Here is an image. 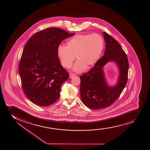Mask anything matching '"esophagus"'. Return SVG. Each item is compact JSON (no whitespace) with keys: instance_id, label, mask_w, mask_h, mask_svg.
Here are the masks:
<instances>
[{"instance_id":"34e87169","label":"esophagus","mask_w":150,"mask_h":150,"mask_svg":"<svg viewBox=\"0 0 150 150\" xmlns=\"http://www.w3.org/2000/svg\"><path fill=\"white\" fill-rule=\"evenodd\" d=\"M76 76V75L74 74H69V78H71V79L74 78V77H75Z\"/></svg>"}]
</instances>
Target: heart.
Segmentation results:
<instances>
[{"label": "heart", "mask_w": 150, "mask_h": 150, "mask_svg": "<svg viewBox=\"0 0 150 150\" xmlns=\"http://www.w3.org/2000/svg\"><path fill=\"white\" fill-rule=\"evenodd\" d=\"M103 47V38L98 33L76 35L67 41L66 47L59 46L57 55L62 65L67 69L71 67L76 57L78 60L73 67V70L81 72L97 62Z\"/></svg>", "instance_id": "obj_1"}]
</instances>
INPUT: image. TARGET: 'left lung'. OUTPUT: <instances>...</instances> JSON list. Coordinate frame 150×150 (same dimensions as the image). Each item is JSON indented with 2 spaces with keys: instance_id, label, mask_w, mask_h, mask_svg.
Segmentation results:
<instances>
[{
  "instance_id": "left-lung-1",
  "label": "left lung",
  "mask_w": 150,
  "mask_h": 150,
  "mask_svg": "<svg viewBox=\"0 0 150 150\" xmlns=\"http://www.w3.org/2000/svg\"><path fill=\"white\" fill-rule=\"evenodd\" d=\"M105 48L103 56L88 72L80 76V95L86 107L93 110L110 106L120 96L127 80L129 62L121 45L115 39L103 32ZM110 61L115 62L119 71L117 83L114 86L107 84L103 67Z\"/></svg>"
}]
</instances>
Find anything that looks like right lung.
I'll return each instance as SVG.
<instances>
[{
    "mask_svg": "<svg viewBox=\"0 0 150 150\" xmlns=\"http://www.w3.org/2000/svg\"><path fill=\"white\" fill-rule=\"evenodd\" d=\"M59 28L38 31L24 46L19 64L23 91L33 103L50 105L59 98L69 73L60 64L57 48L62 40L74 35Z\"/></svg>",
    "mask_w": 150,
    "mask_h": 150,
    "instance_id": "right-lung-1",
    "label": "right lung"
}]
</instances>
